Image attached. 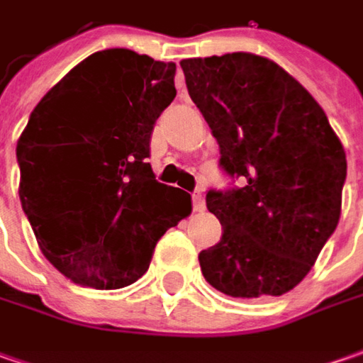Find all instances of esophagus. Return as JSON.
I'll return each mask as SVG.
<instances>
[{
    "mask_svg": "<svg viewBox=\"0 0 363 363\" xmlns=\"http://www.w3.org/2000/svg\"><path fill=\"white\" fill-rule=\"evenodd\" d=\"M193 208L194 211H205V196H203V193L199 191V193L193 194Z\"/></svg>",
    "mask_w": 363,
    "mask_h": 363,
    "instance_id": "obj_1",
    "label": "esophagus"
}]
</instances>
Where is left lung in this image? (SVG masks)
<instances>
[{"mask_svg":"<svg viewBox=\"0 0 363 363\" xmlns=\"http://www.w3.org/2000/svg\"><path fill=\"white\" fill-rule=\"evenodd\" d=\"M189 94L239 186L211 189L223 237L199 253L205 279L231 297L294 289L313 267L342 213L344 146L313 96L255 54L182 60Z\"/></svg>","mask_w":363,"mask_h":363,"instance_id":"obj_1","label":"left lung"}]
</instances>
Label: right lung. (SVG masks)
I'll list each match as a JSON object with an SVG mask.
<instances>
[{"label":"right lung","instance_id":"right-lung-1","mask_svg":"<svg viewBox=\"0 0 363 363\" xmlns=\"http://www.w3.org/2000/svg\"><path fill=\"white\" fill-rule=\"evenodd\" d=\"M177 66L126 48L72 68L18 140L19 201L45 259L78 285L140 279L158 239L191 215V194L157 181L150 136L177 96Z\"/></svg>","mask_w":363,"mask_h":363}]
</instances>
